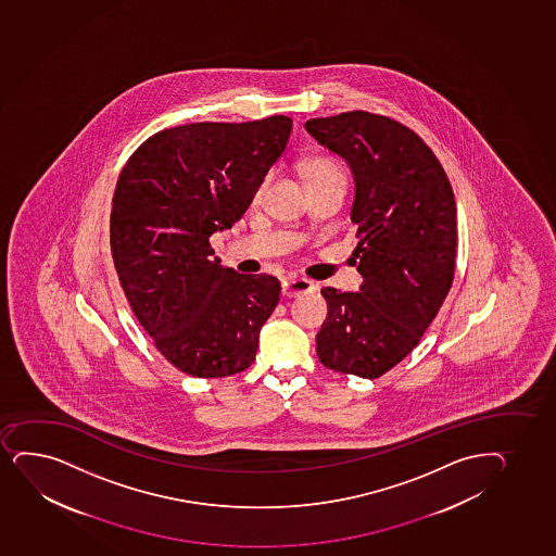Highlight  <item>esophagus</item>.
<instances>
[{
    "mask_svg": "<svg viewBox=\"0 0 556 556\" xmlns=\"http://www.w3.org/2000/svg\"><path fill=\"white\" fill-rule=\"evenodd\" d=\"M317 286L313 283V281L306 280V278H286V280H281V293L283 296H289V299H293V296H301L304 293H312L315 291Z\"/></svg>",
    "mask_w": 556,
    "mask_h": 556,
    "instance_id": "1",
    "label": "esophagus"
}]
</instances>
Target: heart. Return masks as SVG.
Wrapping results in <instances>:
<instances>
[{
    "label": "heart",
    "instance_id": "heart-1",
    "mask_svg": "<svg viewBox=\"0 0 556 556\" xmlns=\"http://www.w3.org/2000/svg\"><path fill=\"white\" fill-rule=\"evenodd\" d=\"M302 170H304V178H306L307 186H317V184H326V181H333V179L345 181V170H343V166L339 165L338 161L332 160V157H325V155L307 160L306 163L302 165ZM270 181H273V173L265 174L262 181H260V186L255 189V202L263 199V194L267 192Z\"/></svg>",
    "mask_w": 556,
    "mask_h": 556
}]
</instances>
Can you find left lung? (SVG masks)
I'll list each match as a JSON object with an SVG mask.
<instances>
[{"instance_id":"1","label":"left lung","mask_w":556,"mask_h":556,"mask_svg":"<svg viewBox=\"0 0 556 556\" xmlns=\"http://www.w3.org/2000/svg\"><path fill=\"white\" fill-rule=\"evenodd\" d=\"M304 126L351 165L364 276L359 293L320 291L328 317L317 356L336 372L375 380L414 351L453 286V187L421 137L393 118L349 111Z\"/></svg>"}]
</instances>
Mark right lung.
<instances>
[{
  "label": "right lung",
  "instance_id": "right-lung-1",
  "mask_svg": "<svg viewBox=\"0 0 556 556\" xmlns=\"http://www.w3.org/2000/svg\"><path fill=\"white\" fill-rule=\"evenodd\" d=\"M293 128L289 116L194 122L148 137L122 168L111 254L135 317L176 369L223 378L254 364L280 281L239 275L210 237L243 217Z\"/></svg>",
  "mask_w": 556,
  "mask_h": 556
}]
</instances>
